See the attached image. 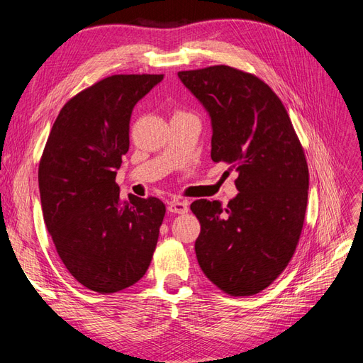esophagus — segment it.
<instances>
[{
    "label": "esophagus",
    "mask_w": 363,
    "mask_h": 363,
    "mask_svg": "<svg viewBox=\"0 0 363 363\" xmlns=\"http://www.w3.org/2000/svg\"><path fill=\"white\" fill-rule=\"evenodd\" d=\"M188 208H189L188 203L182 201V200H172V201L168 204V211L172 212V213H180V215H183V213L188 212Z\"/></svg>",
    "instance_id": "obj_1"
}]
</instances>
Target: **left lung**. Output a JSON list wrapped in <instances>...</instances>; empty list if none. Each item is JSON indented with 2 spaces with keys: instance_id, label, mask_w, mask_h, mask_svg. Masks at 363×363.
<instances>
[{
  "instance_id": "8db88e82",
  "label": "left lung",
  "mask_w": 363,
  "mask_h": 363,
  "mask_svg": "<svg viewBox=\"0 0 363 363\" xmlns=\"http://www.w3.org/2000/svg\"><path fill=\"white\" fill-rule=\"evenodd\" d=\"M211 116L212 160L239 174L227 207L196 200L200 268L233 296L255 295L288 267L304 223L309 169L280 98L256 75L225 65L180 71Z\"/></svg>"
}]
</instances>
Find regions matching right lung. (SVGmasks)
I'll use <instances>...</instances> for the list:
<instances>
[{
	"mask_svg": "<svg viewBox=\"0 0 363 363\" xmlns=\"http://www.w3.org/2000/svg\"><path fill=\"white\" fill-rule=\"evenodd\" d=\"M162 74L112 75L72 96L54 121L39 163L43 221L71 276L113 294L147 272L167 208L155 196L119 199L133 107Z\"/></svg>",
	"mask_w": 363,
	"mask_h": 363,
	"instance_id": "1",
	"label": "right lung"
}]
</instances>
